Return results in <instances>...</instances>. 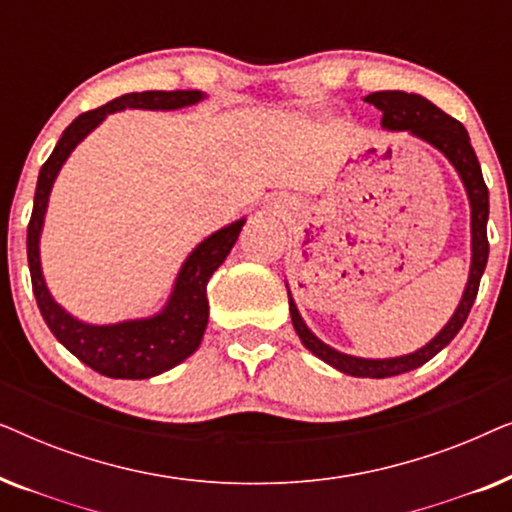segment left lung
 I'll use <instances>...</instances> for the list:
<instances>
[{"mask_svg": "<svg viewBox=\"0 0 512 512\" xmlns=\"http://www.w3.org/2000/svg\"><path fill=\"white\" fill-rule=\"evenodd\" d=\"M366 102L375 104L382 111V125L387 130L394 132H410L431 146H436L440 153H445V158L454 165V170L459 172L464 188L468 193V202H471V272H468V284L461 296V303L457 312L452 314V319L447 321L443 331L433 338L429 345H424L417 352L396 356V359H359V356L342 354L338 349L328 347L326 342H321L310 328L305 326L303 317H300L296 303H293L289 293V312L293 328H296L298 338L303 340V345L310 349L314 356H319L321 361H326L328 366L338 368L340 373L354 375V377H391L408 373L424 366L426 361L433 359L440 349H445L454 340V335L461 331L464 321L468 319V312L478 296L480 277L485 272L487 256H489V242H487V216H489V191L482 179V170L475 156L471 137L464 125L457 118L447 116L445 111H440L436 104L426 100L422 95L415 93H403V90H380V93H370Z\"/></svg>", "mask_w": 512, "mask_h": 512, "instance_id": "8db88e82", "label": "left lung"}]
</instances>
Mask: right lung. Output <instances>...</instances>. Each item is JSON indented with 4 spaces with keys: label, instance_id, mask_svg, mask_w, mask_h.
I'll return each mask as SVG.
<instances>
[{
    "label": "right lung",
    "instance_id": "right-lung-1",
    "mask_svg": "<svg viewBox=\"0 0 512 512\" xmlns=\"http://www.w3.org/2000/svg\"><path fill=\"white\" fill-rule=\"evenodd\" d=\"M200 90H144V93H128L116 97L86 111L74 118L62 132L55 149L44 165H41L37 191H34L32 219L27 226V263H30L32 291L37 298L39 312L44 317L51 333L72 352L76 359L86 363L100 375L114 377V380H146V377L160 375L188 359L200 347L209 319L207 303V282L214 270L226 261L233 244L240 237L244 219L230 223V226L216 230L202 240L191 251L186 263L181 265L177 282H174L172 296L158 314L149 319H132L121 324L93 326L74 319L72 314L62 310L46 289L44 275H41L39 261V235L44 228V216L48 207L53 181L58 177L60 167L76 149V144L95 130L107 114L123 109H151L170 111L191 107L202 100Z\"/></svg>",
    "mask_w": 512,
    "mask_h": 512
}]
</instances>
